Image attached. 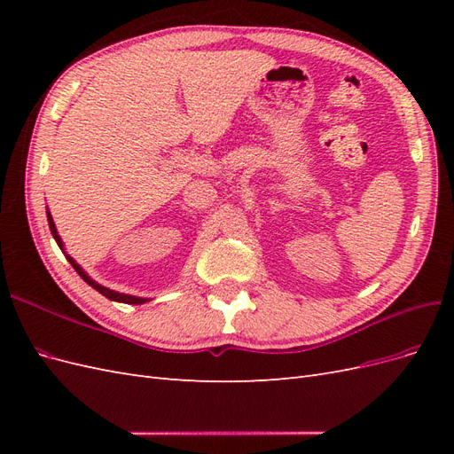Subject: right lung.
I'll list each match as a JSON object with an SVG mask.
<instances>
[{
  "label": "right lung",
  "instance_id": "add662e5",
  "mask_svg": "<svg viewBox=\"0 0 454 454\" xmlns=\"http://www.w3.org/2000/svg\"><path fill=\"white\" fill-rule=\"evenodd\" d=\"M47 219H49V227H51V232H52L54 240H57L60 248L64 250L62 240H60V237H59L57 227H54V223H52V217H51V214H47ZM64 254H66V252H64ZM66 257H67V261H70V263H72V267L77 270L79 277L83 278L89 286H92L96 292H100L102 295H106L107 299H112V301H121V303H129V305H142V303H145V301H147V299H140V297H134V295H125V294H117V292H114V290H107V287H104V286H100V284H96L94 280H90V278L87 277V272H85L83 269H81L70 255H66Z\"/></svg>",
  "mask_w": 454,
  "mask_h": 454
}]
</instances>
